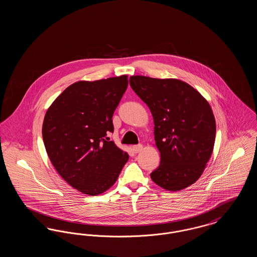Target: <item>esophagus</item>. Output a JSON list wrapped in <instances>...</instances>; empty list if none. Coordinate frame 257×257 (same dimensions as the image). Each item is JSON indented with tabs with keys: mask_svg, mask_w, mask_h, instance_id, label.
<instances>
[{
	"mask_svg": "<svg viewBox=\"0 0 257 257\" xmlns=\"http://www.w3.org/2000/svg\"><path fill=\"white\" fill-rule=\"evenodd\" d=\"M143 145H137V146H134L133 147V151H134L135 153H139L140 151H142L143 150Z\"/></svg>",
	"mask_w": 257,
	"mask_h": 257,
	"instance_id": "34e87169",
	"label": "esophagus"
}]
</instances>
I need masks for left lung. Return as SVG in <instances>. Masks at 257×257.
Masks as SVG:
<instances>
[{
    "instance_id": "8db88e82",
    "label": "left lung",
    "mask_w": 257,
    "mask_h": 257,
    "mask_svg": "<svg viewBox=\"0 0 257 257\" xmlns=\"http://www.w3.org/2000/svg\"><path fill=\"white\" fill-rule=\"evenodd\" d=\"M130 86L154 120L160 166L151 179L168 191H180L201 176L216 138V121L207 100L177 79L131 76Z\"/></svg>"
}]
</instances>
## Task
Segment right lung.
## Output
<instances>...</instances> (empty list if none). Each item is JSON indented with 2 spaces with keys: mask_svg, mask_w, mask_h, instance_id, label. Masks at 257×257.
<instances>
[{
  "mask_svg": "<svg viewBox=\"0 0 257 257\" xmlns=\"http://www.w3.org/2000/svg\"><path fill=\"white\" fill-rule=\"evenodd\" d=\"M127 86V75L76 82L45 113L42 137L50 161L62 179L83 194L109 190L129 159L107 137L113 132L112 114Z\"/></svg>",
  "mask_w": 257,
  "mask_h": 257,
  "instance_id": "1",
  "label": "right lung"
}]
</instances>
